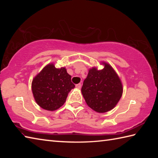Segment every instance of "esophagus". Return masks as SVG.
Here are the masks:
<instances>
[{
  "mask_svg": "<svg viewBox=\"0 0 158 158\" xmlns=\"http://www.w3.org/2000/svg\"><path fill=\"white\" fill-rule=\"evenodd\" d=\"M81 84H76V88H77V89H81Z\"/></svg>",
  "mask_w": 158,
  "mask_h": 158,
  "instance_id": "obj_1",
  "label": "esophagus"
}]
</instances>
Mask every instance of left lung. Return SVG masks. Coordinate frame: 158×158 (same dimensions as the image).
I'll return each mask as SVG.
<instances>
[{"instance_id": "obj_1", "label": "left lung", "mask_w": 158, "mask_h": 158, "mask_svg": "<svg viewBox=\"0 0 158 158\" xmlns=\"http://www.w3.org/2000/svg\"><path fill=\"white\" fill-rule=\"evenodd\" d=\"M100 70L90 69L81 88L85 102L99 113L111 110L120 100L123 86L118 76L107 63Z\"/></svg>"}]
</instances>
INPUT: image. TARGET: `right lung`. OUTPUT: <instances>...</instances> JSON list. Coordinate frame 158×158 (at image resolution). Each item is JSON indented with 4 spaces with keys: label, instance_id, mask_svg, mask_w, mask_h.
I'll use <instances>...</instances> for the list:
<instances>
[{
    "label": "right lung",
    "instance_id": "right-lung-1",
    "mask_svg": "<svg viewBox=\"0 0 158 158\" xmlns=\"http://www.w3.org/2000/svg\"><path fill=\"white\" fill-rule=\"evenodd\" d=\"M74 87L66 69L56 68L53 64L44 67L32 82V91L36 102L48 111L60 108Z\"/></svg>",
    "mask_w": 158,
    "mask_h": 158
}]
</instances>
